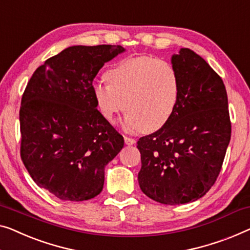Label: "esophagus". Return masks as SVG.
<instances>
[{"mask_svg":"<svg viewBox=\"0 0 250 250\" xmlns=\"http://www.w3.org/2000/svg\"><path fill=\"white\" fill-rule=\"evenodd\" d=\"M125 145H128V146H132V145L136 144V140L132 139V138L125 137Z\"/></svg>","mask_w":250,"mask_h":250,"instance_id":"1","label":"esophagus"}]
</instances>
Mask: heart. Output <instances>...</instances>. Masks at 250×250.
Instances as JSON below:
<instances>
[{
  "instance_id": "b5f03b06",
  "label": "heart",
  "mask_w": 250,
  "mask_h": 250,
  "mask_svg": "<svg viewBox=\"0 0 250 250\" xmlns=\"http://www.w3.org/2000/svg\"><path fill=\"white\" fill-rule=\"evenodd\" d=\"M96 84L92 96L100 115L112 124L124 109L122 125L131 132H152L165 125L180 99V78L169 62L140 56L121 61Z\"/></svg>"
}]
</instances>
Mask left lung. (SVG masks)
Returning a JSON list of instances; mask_svg holds the SVG:
<instances>
[{
  "instance_id": "left-lung-1",
  "label": "left lung",
  "mask_w": 250,
  "mask_h": 250,
  "mask_svg": "<svg viewBox=\"0 0 250 250\" xmlns=\"http://www.w3.org/2000/svg\"><path fill=\"white\" fill-rule=\"evenodd\" d=\"M170 62L180 78V99L165 125L138 140V182L156 202L177 206L199 200L214 184L231 124L225 84L210 65L188 48Z\"/></svg>"
}]
</instances>
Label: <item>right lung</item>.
<instances>
[{
    "mask_svg": "<svg viewBox=\"0 0 250 250\" xmlns=\"http://www.w3.org/2000/svg\"><path fill=\"white\" fill-rule=\"evenodd\" d=\"M121 46H72L36 69L21 100V158L40 188L62 201L89 200L124 137L100 115L93 81Z\"/></svg>",
    "mask_w": 250,
    "mask_h": 250,
    "instance_id": "add662e5",
    "label": "right lung"
}]
</instances>
